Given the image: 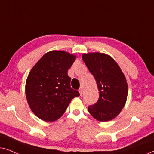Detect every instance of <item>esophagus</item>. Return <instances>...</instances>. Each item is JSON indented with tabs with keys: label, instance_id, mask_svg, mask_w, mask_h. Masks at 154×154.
Returning a JSON list of instances; mask_svg holds the SVG:
<instances>
[{
	"label": "esophagus",
	"instance_id": "1",
	"mask_svg": "<svg viewBox=\"0 0 154 154\" xmlns=\"http://www.w3.org/2000/svg\"><path fill=\"white\" fill-rule=\"evenodd\" d=\"M79 91L80 95L82 96V94H83V88H80V89L79 90Z\"/></svg>",
	"mask_w": 154,
	"mask_h": 154
}]
</instances>
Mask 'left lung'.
Wrapping results in <instances>:
<instances>
[{
  "instance_id": "left-lung-1",
  "label": "left lung",
  "mask_w": 154,
  "mask_h": 154,
  "mask_svg": "<svg viewBox=\"0 0 154 154\" xmlns=\"http://www.w3.org/2000/svg\"><path fill=\"white\" fill-rule=\"evenodd\" d=\"M82 58L94 77L100 94L97 102L88 106V111L97 121H111L119 114L127 100L125 75L108 54L94 52L83 54Z\"/></svg>"
}]
</instances>
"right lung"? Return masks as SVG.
<instances>
[{
  "label": "right lung",
  "instance_id": "obj_1",
  "mask_svg": "<svg viewBox=\"0 0 154 154\" xmlns=\"http://www.w3.org/2000/svg\"><path fill=\"white\" fill-rule=\"evenodd\" d=\"M75 56L64 51L48 52L34 65L27 77L25 92L34 114L45 121H56L71 101L80 95L71 88L68 69Z\"/></svg>",
  "mask_w": 154,
  "mask_h": 154
}]
</instances>
